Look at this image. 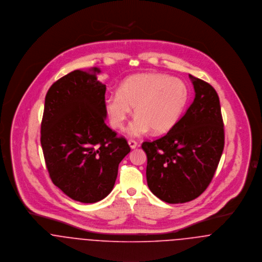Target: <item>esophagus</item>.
Listing matches in <instances>:
<instances>
[{
  "label": "esophagus",
  "mask_w": 262,
  "mask_h": 262,
  "mask_svg": "<svg viewBox=\"0 0 262 262\" xmlns=\"http://www.w3.org/2000/svg\"><path fill=\"white\" fill-rule=\"evenodd\" d=\"M128 145H129V146H130L132 148H136L137 145H138V143H137L135 140H129V141H128Z\"/></svg>",
  "instance_id": "34e87169"
}]
</instances>
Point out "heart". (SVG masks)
Returning a JSON list of instances; mask_svg holds the SVG:
<instances>
[{
	"label": "heart",
	"mask_w": 262,
	"mask_h": 262,
	"mask_svg": "<svg viewBox=\"0 0 262 262\" xmlns=\"http://www.w3.org/2000/svg\"><path fill=\"white\" fill-rule=\"evenodd\" d=\"M188 100L186 84L174 77L160 73L137 74L125 79L117 94L104 100L111 124L121 128L135 107L136 118L126 132L132 137H141L151 128L165 133L173 127Z\"/></svg>",
	"instance_id": "heart-1"
}]
</instances>
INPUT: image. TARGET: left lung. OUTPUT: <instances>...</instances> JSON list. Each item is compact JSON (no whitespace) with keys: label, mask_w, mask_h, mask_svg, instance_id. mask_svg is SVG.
I'll use <instances>...</instances> for the list:
<instances>
[{"label":"left lung","mask_w":262,"mask_h":262,"mask_svg":"<svg viewBox=\"0 0 262 262\" xmlns=\"http://www.w3.org/2000/svg\"><path fill=\"white\" fill-rule=\"evenodd\" d=\"M195 98L162 138L144 142L146 182L164 202L186 203L199 197L211 183L224 148V124L219 96L202 79L189 75Z\"/></svg>","instance_id":"left-lung-1"}]
</instances>
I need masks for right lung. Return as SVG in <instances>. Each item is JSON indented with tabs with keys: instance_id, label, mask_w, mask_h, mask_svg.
I'll use <instances>...</instances> for the list:
<instances>
[{
	"instance_id": "1",
	"label": "right lung",
	"mask_w": 262,
	"mask_h": 262,
	"mask_svg": "<svg viewBox=\"0 0 262 262\" xmlns=\"http://www.w3.org/2000/svg\"><path fill=\"white\" fill-rule=\"evenodd\" d=\"M100 69L74 70L49 88L41 122V145L49 176L69 198L95 203L113 190L118 165L130 151L106 123Z\"/></svg>"
}]
</instances>
